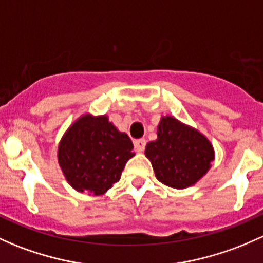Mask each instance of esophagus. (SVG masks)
I'll list each match as a JSON object with an SVG mask.
<instances>
[{"instance_id":"1","label":"esophagus","mask_w":263,"mask_h":263,"mask_svg":"<svg viewBox=\"0 0 263 263\" xmlns=\"http://www.w3.org/2000/svg\"><path fill=\"white\" fill-rule=\"evenodd\" d=\"M145 147H146L145 139H140L135 141V150H136L137 153H143V151H145Z\"/></svg>"}]
</instances>
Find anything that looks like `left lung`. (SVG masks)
<instances>
[{"mask_svg":"<svg viewBox=\"0 0 263 263\" xmlns=\"http://www.w3.org/2000/svg\"><path fill=\"white\" fill-rule=\"evenodd\" d=\"M145 155L153 164L157 180L184 189L205 175L214 159V150L197 129L174 117H162L157 126V140L146 145Z\"/></svg>","mask_w":263,"mask_h":263,"instance_id":"obj_1","label":"left lung"}]
</instances>
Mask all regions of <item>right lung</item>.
<instances>
[{
    "label": "right lung",
    "mask_w": 263,
    "mask_h": 263,
    "mask_svg": "<svg viewBox=\"0 0 263 263\" xmlns=\"http://www.w3.org/2000/svg\"><path fill=\"white\" fill-rule=\"evenodd\" d=\"M134 143L106 116L85 115L74 122L59 143L58 160L77 192L106 193L120 180L126 162L135 156Z\"/></svg>",
    "instance_id": "right-lung-1"
}]
</instances>
